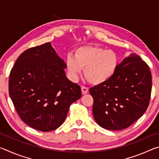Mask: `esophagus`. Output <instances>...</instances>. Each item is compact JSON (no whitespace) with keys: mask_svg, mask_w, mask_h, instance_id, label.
Returning a JSON list of instances; mask_svg holds the SVG:
<instances>
[{"mask_svg":"<svg viewBox=\"0 0 159 159\" xmlns=\"http://www.w3.org/2000/svg\"><path fill=\"white\" fill-rule=\"evenodd\" d=\"M88 90H89L88 88L85 87V86H82L81 87V92L83 95H85V94H87L88 93Z\"/></svg>","mask_w":159,"mask_h":159,"instance_id":"1","label":"esophagus"}]
</instances>
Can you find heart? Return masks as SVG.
I'll return each mask as SVG.
<instances>
[{"instance_id": "b5f03b06", "label": "heart", "mask_w": 159, "mask_h": 159, "mask_svg": "<svg viewBox=\"0 0 159 159\" xmlns=\"http://www.w3.org/2000/svg\"><path fill=\"white\" fill-rule=\"evenodd\" d=\"M73 56L67 55L65 65L72 80H76L84 69V76L93 85H100L114 76L119 64L117 53L98 46L76 48Z\"/></svg>"}]
</instances>
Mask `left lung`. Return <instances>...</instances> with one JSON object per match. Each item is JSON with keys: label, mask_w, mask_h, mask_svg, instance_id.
<instances>
[{"label": "left lung", "mask_w": 159, "mask_h": 159, "mask_svg": "<svg viewBox=\"0 0 159 159\" xmlns=\"http://www.w3.org/2000/svg\"><path fill=\"white\" fill-rule=\"evenodd\" d=\"M152 80L147 64L131 54L107 82L91 88L93 114L102 128L119 130L140 118L149 107Z\"/></svg>", "instance_id": "8db88e82"}]
</instances>
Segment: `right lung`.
<instances>
[{
  "mask_svg": "<svg viewBox=\"0 0 159 159\" xmlns=\"http://www.w3.org/2000/svg\"><path fill=\"white\" fill-rule=\"evenodd\" d=\"M65 63L50 43L20 55L10 74L9 95L21 120L49 132L62 124L69 107L81 98V89L66 77Z\"/></svg>",
  "mask_w": 159,
  "mask_h": 159,
  "instance_id": "add662e5",
  "label": "right lung"
}]
</instances>
